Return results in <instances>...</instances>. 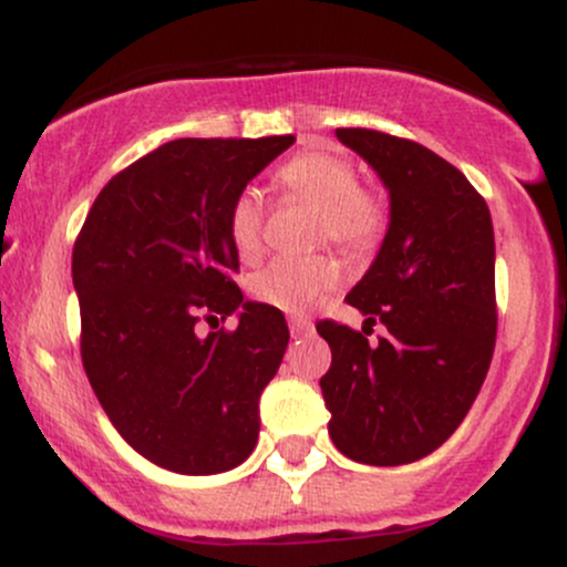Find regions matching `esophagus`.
Segmentation results:
<instances>
[{
  "label": "esophagus",
  "mask_w": 567,
  "mask_h": 567,
  "mask_svg": "<svg viewBox=\"0 0 567 567\" xmlns=\"http://www.w3.org/2000/svg\"><path fill=\"white\" fill-rule=\"evenodd\" d=\"M290 333L296 336V338H301V336H309L311 333V328H315V324H311V320L309 317H303V315H296V317H290Z\"/></svg>",
  "instance_id": "1"
}]
</instances>
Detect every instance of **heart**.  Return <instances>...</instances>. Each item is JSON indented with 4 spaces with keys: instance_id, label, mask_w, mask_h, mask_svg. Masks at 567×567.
Segmentation results:
<instances>
[{
    "instance_id": "obj_1",
    "label": "heart",
    "mask_w": 567,
    "mask_h": 567,
    "mask_svg": "<svg viewBox=\"0 0 567 567\" xmlns=\"http://www.w3.org/2000/svg\"><path fill=\"white\" fill-rule=\"evenodd\" d=\"M282 192L320 207L317 239H333L349 252H370L389 229V202L375 188L360 186L351 159L330 148H309L296 154L277 171ZM226 237L243 261L261 256L264 199L243 188L226 210ZM341 282V266L330 256L277 258L250 279L258 301L279 311L301 315Z\"/></svg>"
}]
</instances>
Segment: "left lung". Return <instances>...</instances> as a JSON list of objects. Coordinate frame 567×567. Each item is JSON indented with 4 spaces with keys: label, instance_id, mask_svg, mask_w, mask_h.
Returning <instances> with one entry per match:
<instances>
[{
    "label": "left lung",
    "instance_id": "8db88e82",
    "mask_svg": "<svg viewBox=\"0 0 567 567\" xmlns=\"http://www.w3.org/2000/svg\"><path fill=\"white\" fill-rule=\"evenodd\" d=\"M389 188V229L347 303L362 330L322 320L333 351L320 379L328 432L347 458L400 466L424 458L477 400L496 347V243L491 210L466 175L421 143L338 127ZM379 319L388 333L367 336Z\"/></svg>",
    "mask_w": 567,
    "mask_h": 567
}]
</instances>
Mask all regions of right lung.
I'll return each instance as SVG.
<instances>
[{"instance_id":"obj_1","label":"right lung","mask_w":567,"mask_h":567,"mask_svg":"<svg viewBox=\"0 0 567 567\" xmlns=\"http://www.w3.org/2000/svg\"><path fill=\"white\" fill-rule=\"evenodd\" d=\"M292 141L165 143L101 188L74 243L84 373L116 432L162 470L229 472L258 442V400L290 333L231 279L226 210ZM234 310V331L196 333L199 316Z\"/></svg>"}]
</instances>
